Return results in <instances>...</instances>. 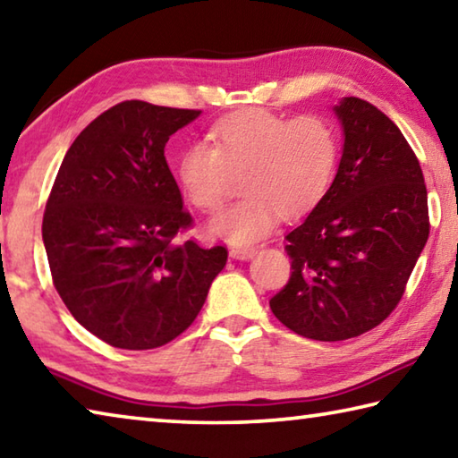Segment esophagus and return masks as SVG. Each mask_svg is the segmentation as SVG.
Returning <instances> with one entry per match:
<instances>
[{"label":"esophagus","instance_id":"34e87169","mask_svg":"<svg viewBox=\"0 0 458 458\" xmlns=\"http://www.w3.org/2000/svg\"><path fill=\"white\" fill-rule=\"evenodd\" d=\"M254 254H257V248H250V246H232L230 248V257L236 260H248V259H252Z\"/></svg>","mask_w":458,"mask_h":458}]
</instances>
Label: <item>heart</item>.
Instances as JSON below:
<instances>
[{
  "mask_svg": "<svg viewBox=\"0 0 458 458\" xmlns=\"http://www.w3.org/2000/svg\"><path fill=\"white\" fill-rule=\"evenodd\" d=\"M216 147H185L177 175L185 198L204 212L226 201L234 175H242L246 198L208 224L210 234L232 244H250L275 228L278 218L297 220L329 191L339 159V137L317 114L281 117L268 111L230 114L214 127Z\"/></svg>",
  "mask_w": 458,
  "mask_h": 458,
  "instance_id": "heart-1",
  "label": "heart"
}]
</instances>
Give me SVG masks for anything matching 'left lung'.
<instances>
[{"instance_id": "left-lung-1", "label": "left lung", "mask_w": 458, "mask_h": 458, "mask_svg": "<svg viewBox=\"0 0 458 458\" xmlns=\"http://www.w3.org/2000/svg\"><path fill=\"white\" fill-rule=\"evenodd\" d=\"M344 153L329 191L284 236L291 278L270 299L278 321L317 341L358 337L400 303L428 240V196L402 131L368 100L333 106Z\"/></svg>"}]
</instances>
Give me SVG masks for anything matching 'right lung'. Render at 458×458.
I'll return each instance as SVG.
<instances>
[{
	"label": "right lung",
	"instance_id": "obj_1",
	"mask_svg": "<svg viewBox=\"0 0 458 458\" xmlns=\"http://www.w3.org/2000/svg\"><path fill=\"white\" fill-rule=\"evenodd\" d=\"M191 108L125 100L74 139L52 185L42 240L54 286L92 335L153 350L190 327L226 267L224 246L175 236L191 226L165 143Z\"/></svg>",
	"mask_w": 458,
	"mask_h": 458
}]
</instances>
